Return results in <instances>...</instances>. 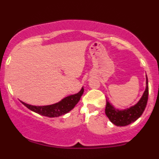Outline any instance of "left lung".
<instances>
[{
  "label": "left lung",
  "instance_id": "left-lung-1",
  "mask_svg": "<svg viewBox=\"0 0 159 159\" xmlns=\"http://www.w3.org/2000/svg\"><path fill=\"white\" fill-rule=\"evenodd\" d=\"M148 97V78L146 76V88L143 96L136 104L125 110L116 109L107 100L105 113L112 123L117 126H125L135 122L141 116L146 108Z\"/></svg>",
  "mask_w": 159,
  "mask_h": 159
}]
</instances>
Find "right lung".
I'll use <instances>...</instances> for the list:
<instances>
[{
  "label": "right lung",
  "mask_w": 159,
  "mask_h": 159,
  "mask_svg": "<svg viewBox=\"0 0 159 159\" xmlns=\"http://www.w3.org/2000/svg\"><path fill=\"white\" fill-rule=\"evenodd\" d=\"M83 93H84V88H81L78 93L66 97L58 103L47 105V106H33L23 101L20 102L28 109L35 113L48 117H58L71 111L80 101V98L82 96Z\"/></svg>",
  "instance_id": "right-lung-1"
}]
</instances>
